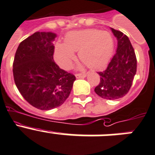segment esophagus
Masks as SVG:
<instances>
[{
    "label": "esophagus",
    "mask_w": 155,
    "mask_h": 155,
    "mask_svg": "<svg viewBox=\"0 0 155 155\" xmlns=\"http://www.w3.org/2000/svg\"><path fill=\"white\" fill-rule=\"evenodd\" d=\"M86 76V74H82V73H79V74H76V77L77 79H83Z\"/></svg>",
    "instance_id": "34e87169"
}]
</instances>
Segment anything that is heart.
I'll use <instances>...</instances> for the list:
<instances>
[{
	"label": "heart",
	"instance_id": "1",
	"mask_svg": "<svg viewBox=\"0 0 155 155\" xmlns=\"http://www.w3.org/2000/svg\"><path fill=\"white\" fill-rule=\"evenodd\" d=\"M113 50L110 33L86 29L70 32L65 37V43H56L54 57L60 67L67 69L75 59L74 52H79V60L85 64L92 69H100L108 63Z\"/></svg>",
	"mask_w": 155,
	"mask_h": 155
}]
</instances>
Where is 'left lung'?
Instances as JSON below:
<instances>
[{
    "label": "left lung",
    "mask_w": 155,
    "mask_h": 155,
    "mask_svg": "<svg viewBox=\"0 0 155 155\" xmlns=\"http://www.w3.org/2000/svg\"><path fill=\"white\" fill-rule=\"evenodd\" d=\"M118 41L117 50L106 69L99 72L100 82L95 92L101 98L115 100L129 91L136 74L137 60L129 39L121 31L111 28Z\"/></svg>",
    "instance_id": "left-lung-1"
}]
</instances>
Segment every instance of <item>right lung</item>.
<instances>
[{
	"instance_id": "1",
	"label": "right lung",
	"mask_w": 155,
	"mask_h": 155,
	"mask_svg": "<svg viewBox=\"0 0 155 155\" xmlns=\"http://www.w3.org/2000/svg\"><path fill=\"white\" fill-rule=\"evenodd\" d=\"M56 37L53 32H36L20 43L14 56L16 86L30 105L41 110L63 105L76 80L53 60Z\"/></svg>"
}]
</instances>
